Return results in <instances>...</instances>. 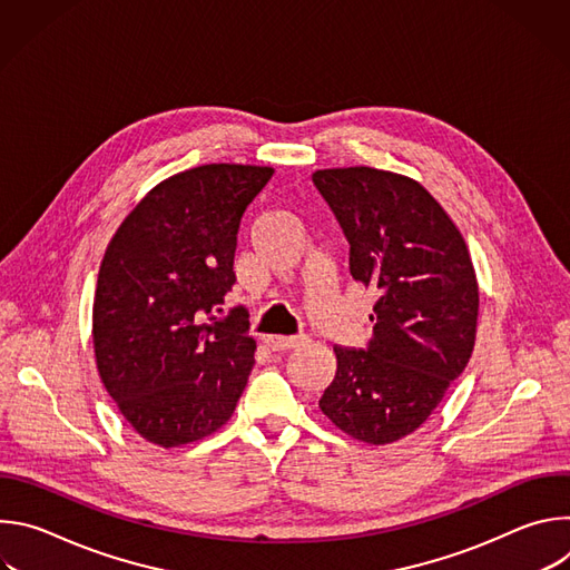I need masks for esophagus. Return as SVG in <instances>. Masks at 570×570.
<instances>
[{"label": "esophagus", "instance_id": "34e87169", "mask_svg": "<svg viewBox=\"0 0 570 570\" xmlns=\"http://www.w3.org/2000/svg\"><path fill=\"white\" fill-rule=\"evenodd\" d=\"M306 338L304 336H266L264 345L273 352H286V350H295L299 345H304Z\"/></svg>", "mask_w": 570, "mask_h": 570}]
</instances>
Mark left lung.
<instances>
[{
  "label": "left lung",
  "mask_w": 570,
  "mask_h": 570,
  "mask_svg": "<svg viewBox=\"0 0 570 570\" xmlns=\"http://www.w3.org/2000/svg\"><path fill=\"white\" fill-rule=\"evenodd\" d=\"M311 178L350 243V275L381 295L370 347H334L320 411L358 442L392 444L431 417L471 358L475 268L458 225L417 180L372 167Z\"/></svg>",
  "instance_id": "1"
}]
</instances>
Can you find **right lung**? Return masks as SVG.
<instances>
[{
    "label": "right lung",
    "mask_w": 570,
    "mask_h": 570,
    "mask_svg": "<svg viewBox=\"0 0 570 570\" xmlns=\"http://www.w3.org/2000/svg\"><path fill=\"white\" fill-rule=\"evenodd\" d=\"M273 167L203 165L155 185L110 238L95 291L99 376L124 420L174 449L232 417L255 365L246 311L216 320L234 284L243 212Z\"/></svg>",
    "instance_id": "add662e5"
}]
</instances>
